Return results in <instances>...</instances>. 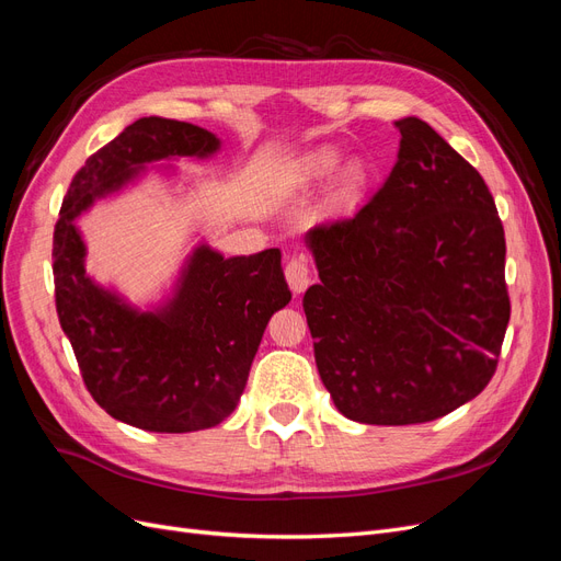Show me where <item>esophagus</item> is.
Segmentation results:
<instances>
[{"mask_svg": "<svg viewBox=\"0 0 561 561\" xmlns=\"http://www.w3.org/2000/svg\"><path fill=\"white\" fill-rule=\"evenodd\" d=\"M285 278H287V283H290L295 295H301L304 290H307L309 283H311V271H309L307 260H304V257H293L290 262H287Z\"/></svg>", "mask_w": 561, "mask_h": 561, "instance_id": "34e87169", "label": "esophagus"}]
</instances>
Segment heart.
<instances>
[{
  "mask_svg": "<svg viewBox=\"0 0 561 561\" xmlns=\"http://www.w3.org/2000/svg\"><path fill=\"white\" fill-rule=\"evenodd\" d=\"M339 163H342V157L336 154V151L330 149H318L313 154H307L299 165H297V180L304 184H316V182H328L336 171H339ZM367 184V171L365 165L353 161L348 163L344 171H342V196L346 201L360 196V192L365 190Z\"/></svg>",
  "mask_w": 561,
  "mask_h": 561,
  "instance_id": "obj_1",
  "label": "heart"
}]
</instances>
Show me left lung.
Returning a JSON list of instances; mask_svg holds the SVG:
<instances>
[{
	"mask_svg": "<svg viewBox=\"0 0 561 561\" xmlns=\"http://www.w3.org/2000/svg\"><path fill=\"white\" fill-rule=\"evenodd\" d=\"M396 126L398 161L381 190L307 233L318 375L339 412L371 426L426 423L480 396L511 320L489 186L426 122Z\"/></svg>",
	"mask_w": 561,
	"mask_h": 561,
	"instance_id": "left-lung-1",
	"label": "left lung"
}]
</instances>
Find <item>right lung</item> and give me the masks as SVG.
<instances>
[{"instance_id": "add662e5", "label": "right lung", "mask_w": 561, "mask_h": 561, "mask_svg": "<svg viewBox=\"0 0 561 561\" xmlns=\"http://www.w3.org/2000/svg\"><path fill=\"white\" fill-rule=\"evenodd\" d=\"M219 147L217 135L194 124L138 118L87 159L54 231L56 309L83 383L110 416L142 431L194 433L236 410L268 318L293 297L280 250L227 260L198 243L173 293L142 311L87 274L77 219L138 182L149 163L210 159Z\"/></svg>"}]
</instances>
